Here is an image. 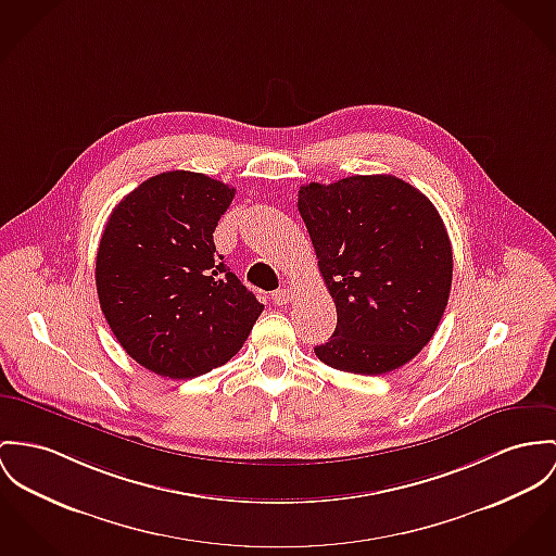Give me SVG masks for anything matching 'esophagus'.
<instances>
[{"label":"esophagus","mask_w":556,"mask_h":556,"mask_svg":"<svg viewBox=\"0 0 556 556\" xmlns=\"http://www.w3.org/2000/svg\"><path fill=\"white\" fill-rule=\"evenodd\" d=\"M270 299H273L275 304H279V306H281V304H288V302L292 300V292H290V290H286V288H281V290L273 292V296H270Z\"/></svg>","instance_id":"esophagus-1"}]
</instances>
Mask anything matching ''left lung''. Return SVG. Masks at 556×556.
I'll return each instance as SVG.
<instances>
[{
    "label": "left lung",
    "mask_w": 556,
    "mask_h": 556,
    "mask_svg": "<svg viewBox=\"0 0 556 556\" xmlns=\"http://www.w3.org/2000/svg\"><path fill=\"white\" fill-rule=\"evenodd\" d=\"M299 212L339 317L315 355L368 377L410 362L431 341L453 281V248L431 201L395 175H351L302 186Z\"/></svg>",
    "instance_id": "obj_1"
}]
</instances>
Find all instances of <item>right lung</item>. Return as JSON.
Listing matches in <instances>:
<instances>
[{
  "instance_id": "right-lung-1",
  "label": "right lung",
  "mask_w": 556,
  "mask_h": 556,
  "mask_svg": "<svg viewBox=\"0 0 556 556\" xmlns=\"http://www.w3.org/2000/svg\"><path fill=\"white\" fill-rule=\"evenodd\" d=\"M232 199L235 188L203 173H161L105 224L94 266L101 311L128 355L161 377L226 364L264 308L215 254V226Z\"/></svg>"
}]
</instances>
